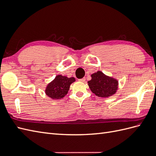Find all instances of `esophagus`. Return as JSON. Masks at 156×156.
<instances>
[{"mask_svg":"<svg viewBox=\"0 0 156 156\" xmlns=\"http://www.w3.org/2000/svg\"><path fill=\"white\" fill-rule=\"evenodd\" d=\"M85 80H86V79L84 78V77H83V78H82V79H79V81H81V82H84V81H85Z\"/></svg>","mask_w":156,"mask_h":156,"instance_id":"1","label":"esophagus"}]
</instances>
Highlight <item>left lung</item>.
Segmentation results:
<instances>
[{"instance_id":"8db88e82","label":"left lung","mask_w":156,"mask_h":156,"mask_svg":"<svg viewBox=\"0 0 156 156\" xmlns=\"http://www.w3.org/2000/svg\"><path fill=\"white\" fill-rule=\"evenodd\" d=\"M88 85L92 93L101 98H108L115 94L119 89V81L108 76L101 71L92 73Z\"/></svg>"}]
</instances>
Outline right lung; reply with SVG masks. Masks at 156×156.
I'll use <instances>...</instances> for the list:
<instances>
[{"label": "right lung", "mask_w": 156, "mask_h": 156, "mask_svg": "<svg viewBox=\"0 0 156 156\" xmlns=\"http://www.w3.org/2000/svg\"><path fill=\"white\" fill-rule=\"evenodd\" d=\"M75 81V79L73 77L69 78L62 75H58L48 84L45 93L52 100L62 99L68 94L71 84Z\"/></svg>", "instance_id": "add662e5"}]
</instances>
